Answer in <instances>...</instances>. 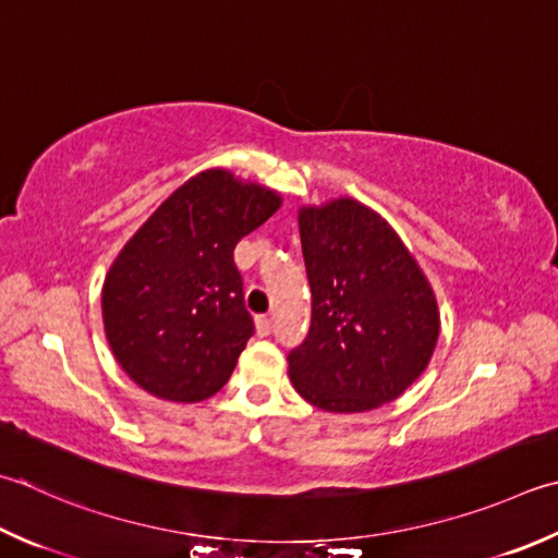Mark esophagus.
Segmentation results:
<instances>
[{
	"mask_svg": "<svg viewBox=\"0 0 558 558\" xmlns=\"http://www.w3.org/2000/svg\"><path fill=\"white\" fill-rule=\"evenodd\" d=\"M270 329H272V324L268 316H256V331L260 338H266L270 333Z\"/></svg>",
	"mask_w": 558,
	"mask_h": 558,
	"instance_id": "obj_1",
	"label": "esophagus"
}]
</instances>
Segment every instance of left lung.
<instances>
[{
  "label": "left lung",
  "instance_id": "obj_1",
  "mask_svg": "<svg viewBox=\"0 0 558 558\" xmlns=\"http://www.w3.org/2000/svg\"><path fill=\"white\" fill-rule=\"evenodd\" d=\"M312 324L288 353L300 397L331 413L377 409L430 363L438 302L399 234L351 198L300 210Z\"/></svg>",
  "mask_w": 558,
  "mask_h": 558
}]
</instances>
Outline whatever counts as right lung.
<instances>
[{
    "label": "right lung",
    "instance_id": "add662e5",
    "mask_svg": "<svg viewBox=\"0 0 558 558\" xmlns=\"http://www.w3.org/2000/svg\"><path fill=\"white\" fill-rule=\"evenodd\" d=\"M278 207L264 185L210 169L173 191L120 251L104 282V326L142 389L191 403L227 385L254 336L234 246Z\"/></svg>",
    "mask_w": 558,
    "mask_h": 558
}]
</instances>
